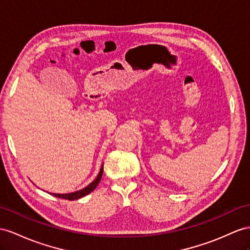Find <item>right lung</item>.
Segmentation results:
<instances>
[{
	"label": "right lung",
	"mask_w": 250,
	"mask_h": 250,
	"mask_svg": "<svg viewBox=\"0 0 250 250\" xmlns=\"http://www.w3.org/2000/svg\"><path fill=\"white\" fill-rule=\"evenodd\" d=\"M102 174H104V165L101 166V169H100V172L98 176L95 178V181L92 182L91 184L88 185V186H86L85 188H83L79 191H76V192H73V193H66V194H57V193H50L53 194L54 196L56 197H59V198H64V200H68V201H74V200H78V198L80 197H83L87 195L88 193H91V192L98 186L99 182L101 181V177H102Z\"/></svg>",
	"instance_id": "add662e5"
}]
</instances>
